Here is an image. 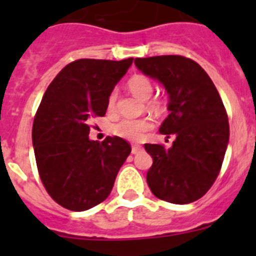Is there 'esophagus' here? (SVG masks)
Instances as JSON below:
<instances>
[{
    "label": "esophagus",
    "instance_id": "esophagus-1",
    "mask_svg": "<svg viewBox=\"0 0 256 256\" xmlns=\"http://www.w3.org/2000/svg\"><path fill=\"white\" fill-rule=\"evenodd\" d=\"M142 150L141 144H132V154H137Z\"/></svg>",
    "mask_w": 256,
    "mask_h": 256
}]
</instances>
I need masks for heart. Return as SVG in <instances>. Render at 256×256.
Instances as JSON below:
<instances>
[{
  "instance_id": "1",
  "label": "heart",
  "mask_w": 256,
  "mask_h": 256,
  "mask_svg": "<svg viewBox=\"0 0 256 256\" xmlns=\"http://www.w3.org/2000/svg\"><path fill=\"white\" fill-rule=\"evenodd\" d=\"M128 88L136 97H138L141 100H148L151 94H152L154 86L150 78H148L146 76H142V74H136L128 80ZM114 102L115 94L112 92L108 97V108H112ZM156 105L158 104H151L152 108H156ZM151 126H152V123L148 119H123V120H120L112 126V132H114V134L119 136V137L136 141V140L141 138L144 133L148 132Z\"/></svg>"
}]
</instances>
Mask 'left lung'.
<instances>
[{
  "label": "left lung",
  "instance_id": "obj_1",
  "mask_svg": "<svg viewBox=\"0 0 256 256\" xmlns=\"http://www.w3.org/2000/svg\"><path fill=\"white\" fill-rule=\"evenodd\" d=\"M144 76L168 94L169 115L159 128L174 134L172 148L144 144L152 158L146 180L151 192L172 204H190L205 195L224 159L230 126L216 86L198 62L177 55L136 58Z\"/></svg>",
  "mask_w": 256,
  "mask_h": 256
}]
</instances>
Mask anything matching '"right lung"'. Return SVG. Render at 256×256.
<instances>
[{
  "mask_svg": "<svg viewBox=\"0 0 256 256\" xmlns=\"http://www.w3.org/2000/svg\"><path fill=\"white\" fill-rule=\"evenodd\" d=\"M132 62L133 58L73 61L44 92L32 140L40 180L61 206L84 212L102 202L130 154L118 136L101 144L90 138L88 122L105 115L108 97Z\"/></svg>",
  "mask_w": 256,
  "mask_h": 256,
  "instance_id": "1",
  "label": "right lung"
}]
</instances>
